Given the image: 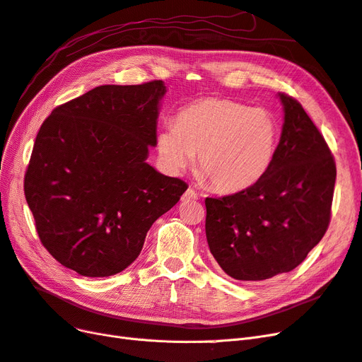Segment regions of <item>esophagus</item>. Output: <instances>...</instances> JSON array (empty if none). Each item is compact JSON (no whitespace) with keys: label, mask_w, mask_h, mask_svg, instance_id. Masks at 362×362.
Returning a JSON list of instances; mask_svg holds the SVG:
<instances>
[{"label":"esophagus","mask_w":362,"mask_h":362,"mask_svg":"<svg viewBox=\"0 0 362 362\" xmlns=\"http://www.w3.org/2000/svg\"><path fill=\"white\" fill-rule=\"evenodd\" d=\"M193 199H197V193L193 189H187L181 197V201L185 202V201H193Z\"/></svg>","instance_id":"34e87169"}]
</instances>
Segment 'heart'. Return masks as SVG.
<instances>
[{
	"instance_id": "b5f03b06",
	"label": "heart",
	"mask_w": 362,
	"mask_h": 362,
	"mask_svg": "<svg viewBox=\"0 0 362 362\" xmlns=\"http://www.w3.org/2000/svg\"><path fill=\"white\" fill-rule=\"evenodd\" d=\"M279 126L271 112L208 97L180 109L157 134L163 165L182 172L197 153V169L218 192H241L265 175L276 156Z\"/></svg>"
}]
</instances>
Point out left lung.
Masks as SVG:
<instances>
[{
  "instance_id": "1",
  "label": "left lung",
  "mask_w": 362,
  "mask_h": 362,
  "mask_svg": "<svg viewBox=\"0 0 362 362\" xmlns=\"http://www.w3.org/2000/svg\"><path fill=\"white\" fill-rule=\"evenodd\" d=\"M279 95L284 124L268 172L245 190L205 199L209 250L235 280L260 281L295 269L331 221L334 156L301 103Z\"/></svg>"
}]
</instances>
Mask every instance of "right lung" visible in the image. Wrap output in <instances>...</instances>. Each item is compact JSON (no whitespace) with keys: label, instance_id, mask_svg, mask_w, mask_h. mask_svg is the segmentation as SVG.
Masks as SVG:
<instances>
[{"label":"right lung","instance_id":"right-lung-1","mask_svg":"<svg viewBox=\"0 0 362 362\" xmlns=\"http://www.w3.org/2000/svg\"><path fill=\"white\" fill-rule=\"evenodd\" d=\"M165 93L161 81L102 85L42 124L23 192L43 247L62 267L85 277L126 269L189 187L145 161Z\"/></svg>","mask_w":362,"mask_h":362}]
</instances>
